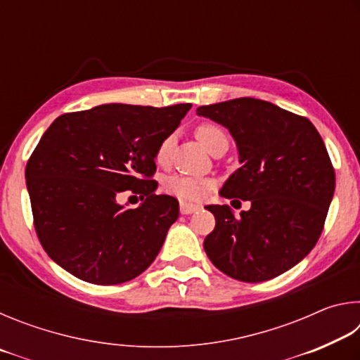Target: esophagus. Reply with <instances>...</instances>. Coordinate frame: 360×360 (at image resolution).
<instances>
[{
    "instance_id": "obj_1",
    "label": "esophagus",
    "mask_w": 360,
    "mask_h": 360,
    "mask_svg": "<svg viewBox=\"0 0 360 360\" xmlns=\"http://www.w3.org/2000/svg\"><path fill=\"white\" fill-rule=\"evenodd\" d=\"M179 210H181V214H192V212L200 210V205L181 202V203H179Z\"/></svg>"
}]
</instances>
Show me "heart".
Instances as JSON below:
<instances>
[{"label":"heart","instance_id":"heart-1","mask_svg":"<svg viewBox=\"0 0 360 360\" xmlns=\"http://www.w3.org/2000/svg\"><path fill=\"white\" fill-rule=\"evenodd\" d=\"M195 135H197L198 141L202 143L206 149H208L211 154L221 148V146H229V139L225 131L221 127L216 124H210V122H205V124H200L195 130ZM174 136L168 135L167 138L162 139V143L158 144L157 152H155V160L157 163L168 162L169 152L173 148ZM212 182L206 178H197V176H187V174H173L163 182V188L168 193L174 195L181 200H187V202H195V200L203 198L206 193L211 191Z\"/></svg>","mask_w":360,"mask_h":360}]
</instances>
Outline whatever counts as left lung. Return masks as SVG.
Masks as SVG:
<instances>
[{
  "label": "left lung",
  "instance_id": "left-lung-1",
  "mask_svg": "<svg viewBox=\"0 0 360 360\" xmlns=\"http://www.w3.org/2000/svg\"><path fill=\"white\" fill-rule=\"evenodd\" d=\"M197 114L227 127L238 146L241 167L221 195L251 202L240 217L225 205L206 206L216 217L206 254L238 281L283 275L307 257L324 229L335 191L324 141L307 117L264 100L235 98L200 106Z\"/></svg>",
  "mask_w": 360,
  "mask_h": 360
}]
</instances>
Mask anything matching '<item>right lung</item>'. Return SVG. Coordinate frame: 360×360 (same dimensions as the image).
Segmentation results:
<instances>
[{
  "mask_svg": "<svg viewBox=\"0 0 360 360\" xmlns=\"http://www.w3.org/2000/svg\"><path fill=\"white\" fill-rule=\"evenodd\" d=\"M191 103L95 106L66 112L41 136L25 168L33 224L49 257L82 281L111 285L155 260L179 203L155 195V152ZM145 200L135 210L120 193Z\"/></svg>",
  "mask_w": 360,
  "mask_h": 360,
  "instance_id": "add662e5",
  "label": "right lung"
}]
</instances>
